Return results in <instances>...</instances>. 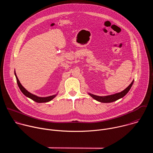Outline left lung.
<instances>
[{"instance_id": "8db88e82", "label": "left lung", "mask_w": 153, "mask_h": 153, "mask_svg": "<svg viewBox=\"0 0 153 153\" xmlns=\"http://www.w3.org/2000/svg\"><path fill=\"white\" fill-rule=\"evenodd\" d=\"M134 83V80H133V82L131 83V84H129V85L126 88H125L124 90H123L122 91L118 93H116L114 94H111V95H108V96H96L94 94H93L91 93H88V94L92 97L94 99L96 100L97 101L99 102H102V103H111L114 101L117 100L119 99L122 98L123 97H124L129 91V90L131 88V86L133 85Z\"/></svg>"}]
</instances>
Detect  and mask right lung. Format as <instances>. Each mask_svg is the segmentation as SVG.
Returning a JSON list of instances; mask_svg holds the SVG:
<instances>
[{
    "instance_id": "add662e5",
    "label": "right lung",
    "mask_w": 153,
    "mask_h": 153,
    "mask_svg": "<svg viewBox=\"0 0 153 153\" xmlns=\"http://www.w3.org/2000/svg\"><path fill=\"white\" fill-rule=\"evenodd\" d=\"M14 74H15V76H16V80H17V85H18V86L19 88H20V91H22V93L26 97L32 99L33 100H34V102H37V103H46V102H48L51 100H52L57 95V94H54V95H52V96H47V97H39L35 94H33L31 93H30L29 91H28L22 85V84L20 83V81L19 80L18 78H17V76L16 75V73L14 71Z\"/></svg>"
}]
</instances>
